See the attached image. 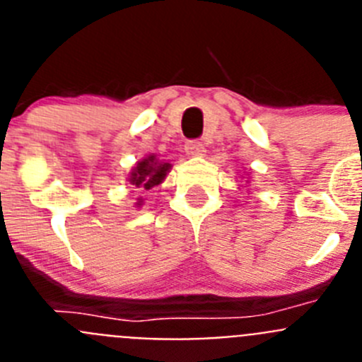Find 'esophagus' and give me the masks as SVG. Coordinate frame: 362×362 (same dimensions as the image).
Returning <instances> with one entry per match:
<instances>
[{"label": "esophagus", "instance_id": "34e87169", "mask_svg": "<svg viewBox=\"0 0 362 362\" xmlns=\"http://www.w3.org/2000/svg\"><path fill=\"white\" fill-rule=\"evenodd\" d=\"M185 150H187V153L192 156V158H199V156L204 153V146L201 141H188L187 145H185Z\"/></svg>", "mask_w": 362, "mask_h": 362}]
</instances>
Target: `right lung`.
<instances>
[{
    "label": "right lung",
    "mask_w": 362,
    "mask_h": 362,
    "mask_svg": "<svg viewBox=\"0 0 362 362\" xmlns=\"http://www.w3.org/2000/svg\"><path fill=\"white\" fill-rule=\"evenodd\" d=\"M168 170H170V163H159L156 156H148L141 163H137V166L132 170L130 185H134L136 188H143V190H152L165 179Z\"/></svg>",
    "instance_id": "1"
}]
</instances>
